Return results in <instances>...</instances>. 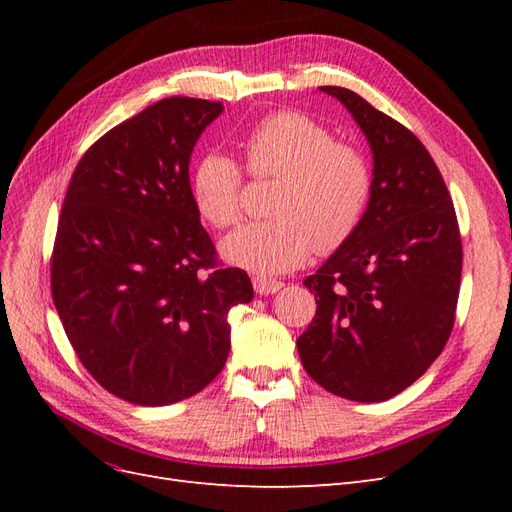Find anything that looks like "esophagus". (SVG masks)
I'll use <instances>...</instances> for the list:
<instances>
[{"instance_id":"obj_1","label":"esophagus","mask_w":512,"mask_h":512,"mask_svg":"<svg viewBox=\"0 0 512 512\" xmlns=\"http://www.w3.org/2000/svg\"><path fill=\"white\" fill-rule=\"evenodd\" d=\"M252 284H254V290L258 294H275L277 290H282V286H284V282H277V280H271V277H262V275L254 277Z\"/></svg>"}]
</instances>
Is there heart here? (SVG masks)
<instances>
[{"instance_id":"heart-1","label":"heart","mask_w":512,"mask_h":512,"mask_svg":"<svg viewBox=\"0 0 512 512\" xmlns=\"http://www.w3.org/2000/svg\"><path fill=\"white\" fill-rule=\"evenodd\" d=\"M247 170L258 181H280L271 198L275 220L245 226L222 243L224 256L256 273H286L309 254L339 250L359 228L374 192L367 153L337 141L333 130L303 113L282 111L245 136ZM243 170L224 151L194 164L190 192L207 224L224 230L243 218Z\"/></svg>"}]
</instances>
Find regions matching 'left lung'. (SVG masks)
I'll return each instance as SVG.
<instances>
[{"mask_svg": "<svg viewBox=\"0 0 512 512\" xmlns=\"http://www.w3.org/2000/svg\"><path fill=\"white\" fill-rule=\"evenodd\" d=\"M337 98L374 151V192L354 235L305 277L316 316L297 339L305 371L352 401H384L421 378L451 337L461 235L425 145L346 87Z\"/></svg>", "mask_w": 512, "mask_h": 512, "instance_id": "left-lung-1", "label": "left lung"}]
</instances>
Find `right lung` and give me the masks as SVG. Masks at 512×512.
<instances>
[{
  "mask_svg": "<svg viewBox=\"0 0 512 512\" xmlns=\"http://www.w3.org/2000/svg\"><path fill=\"white\" fill-rule=\"evenodd\" d=\"M222 102L173 96L91 145L76 164L51 254L70 344L108 393L166 406L203 391L230 350L228 312L250 303L190 192V156Z\"/></svg>",
  "mask_w": 512,
  "mask_h": 512,
  "instance_id": "obj_1",
  "label": "right lung"
}]
</instances>
